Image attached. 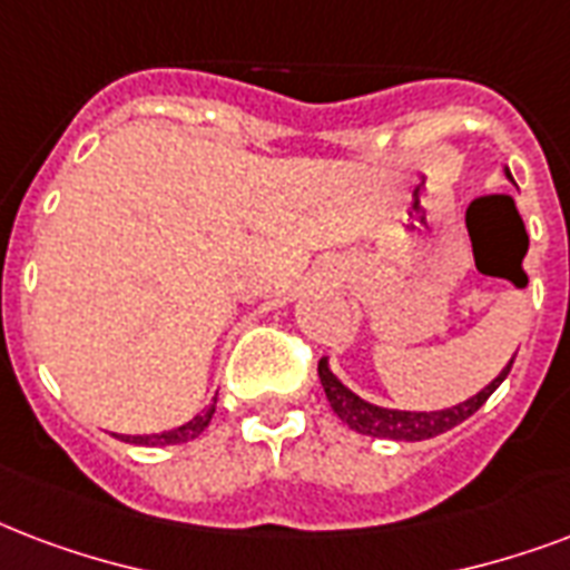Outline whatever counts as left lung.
<instances>
[{
  "label": "left lung",
  "mask_w": 570,
  "mask_h": 570,
  "mask_svg": "<svg viewBox=\"0 0 570 570\" xmlns=\"http://www.w3.org/2000/svg\"><path fill=\"white\" fill-rule=\"evenodd\" d=\"M505 176L511 179V169L505 167ZM514 181V179H511ZM514 358L499 371V376L490 385L466 397L463 403H454L449 410H433V412H412V410H391V406H376V403L358 397L353 389H346L337 376H334L328 358H320V382H323V391L328 403H332L334 415L346 424L355 433H364V436H373V440H394V442H421L433 440L445 430L458 428L460 421H466L469 415H475L490 394L502 385V380L511 371Z\"/></svg>",
  "instance_id": "8db88e82"
}]
</instances>
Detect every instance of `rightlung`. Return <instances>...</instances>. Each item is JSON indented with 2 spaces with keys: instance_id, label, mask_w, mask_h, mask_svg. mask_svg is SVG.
Instances as JSON below:
<instances>
[{
  "instance_id": "right-lung-1",
  "label": "right lung",
  "mask_w": 570,
  "mask_h": 570,
  "mask_svg": "<svg viewBox=\"0 0 570 570\" xmlns=\"http://www.w3.org/2000/svg\"><path fill=\"white\" fill-rule=\"evenodd\" d=\"M215 415V403L206 406L203 412H197L194 419L179 424V428L164 430V433H149V436H119L121 442H134V445H149V449H160V445H181V442L197 440L199 433L208 428V421Z\"/></svg>"
}]
</instances>
